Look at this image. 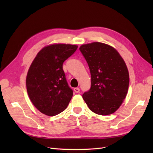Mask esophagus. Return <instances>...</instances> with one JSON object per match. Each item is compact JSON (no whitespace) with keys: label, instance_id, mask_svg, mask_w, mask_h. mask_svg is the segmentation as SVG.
Listing matches in <instances>:
<instances>
[{"label":"esophagus","instance_id":"34e87169","mask_svg":"<svg viewBox=\"0 0 153 153\" xmlns=\"http://www.w3.org/2000/svg\"><path fill=\"white\" fill-rule=\"evenodd\" d=\"M74 91L76 92V93H79V91H80V89L78 88V87H76V88H74Z\"/></svg>","mask_w":153,"mask_h":153}]
</instances>
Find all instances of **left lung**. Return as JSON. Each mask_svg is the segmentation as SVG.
Here are the masks:
<instances>
[{
	"label": "left lung",
	"mask_w": 153,
	"mask_h": 153,
	"mask_svg": "<svg viewBox=\"0 0 153 153\" xmlns=\"http://www.w3.org/2000/svg\"><path fill=\"white\" fill-rule=\"evenodd\" d=\"M89 65L91 87L83 99L92 112L106 116L115 112L125 99L129 71L122 57L109 45L93 42L79 47Z\"/></svg>",
	"instance_id": "obj_1"
}]
</instances>
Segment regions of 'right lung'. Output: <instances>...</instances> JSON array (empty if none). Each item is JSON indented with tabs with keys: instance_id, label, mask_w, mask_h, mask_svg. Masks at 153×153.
<instances>
[{
	"instance_id": "1",
	"label": "right lung",
	"mask_w": 153,
	"mask_h": 153,
	"mask_svg": "<svg viewBox=\"0 0 153 153\" xmlns=\"http://www.w3.org/2000/svg\"><path fill=\"white\" fill-rule=\"evenodd\" d=\"M77 48V45L70 44L47 45L39 52L29 68L28 96L35 108L45 115L53 116L63 112L73 96L62 64Z\"/></svg>"
}]
</instances>
